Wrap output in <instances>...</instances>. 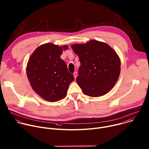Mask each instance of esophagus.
<instances>
[{
  "mask_svg": "<svg viewBox=\"0 0 149 149\" xmlns=\"http://www.w3.org/2000/svg\"><path fill=\"white\" fill-rule=\"evenodd\" d=\"M77 72H74L73 73V76H74V77L75 79H76V77H77Z\"/></svg>",
  "mask_w": 149,
  "mask_h": 149,
  "instance_id": "obj_1",
  "label": "esophagus"
}]
</instances>
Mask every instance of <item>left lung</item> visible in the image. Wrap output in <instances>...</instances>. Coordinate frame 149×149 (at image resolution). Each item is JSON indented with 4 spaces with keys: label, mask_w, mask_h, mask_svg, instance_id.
<instances>
[{
    "label": "left lung",
    "mask_w": 149,
    "mask_h": 149,
    "mask_svg": "<svg viewBox=\"0 0 149 149\" xmlns=\"http://www.w3.org/2000/svg\"><path fill=\"white\" fill-rule=\"evenodd\" d=\"M72 48L79 57L76 81L83 93L91 97L108 93L120 72V58L116 52L107 44L95 40L73 45Z\"/></svg>",
    "instance_id": "obj_1"
}]
</instances>
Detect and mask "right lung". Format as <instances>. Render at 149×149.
<instances>
[{
    "instance_id": "obj_1",
    "label": "right lung",
    "mask_w": 149,
    "mask_h": 149,
    "mask_svg": "<svg viewBox=\"0 0 149 149\" xmlns=\"http://www.w3.org/2000/svg\"><path fill=\"white\" fill-rule=\"evenodd\" d=\"M68 48L46 43L30 57L26 68L27 78L33 91L46 100L57 102L65 98L69 84L74 79L61 58L63 49Z\"/></svg>"
}]
</instances>
